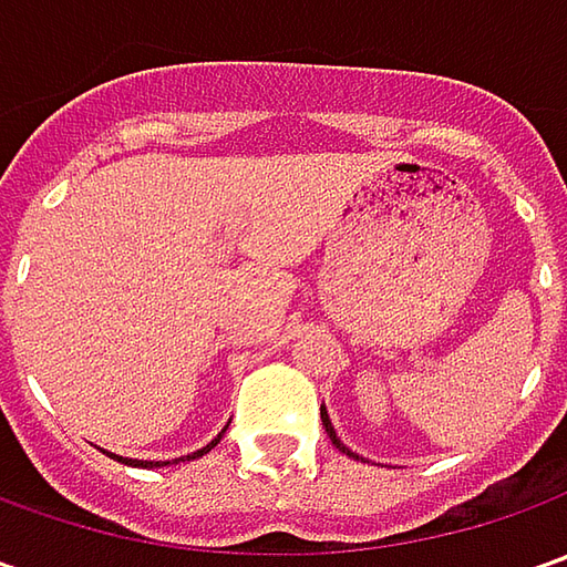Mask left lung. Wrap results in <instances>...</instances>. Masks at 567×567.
<instances>
[{"label":"left lung","instance_id":"8db88e82","mask_svg":"<svg viewBox=\"0 0 567 567\" xmlns=\"http://www.w3.org/2000/svg\"><path fill=\"white\" fill-rule=\"evenodd\" d=\"M321 425H324V432H328V439L334 442V447H338V451H343V454H350V457H357V461H360V454H353L350 447H347V445H343V442H340L338 432H334V425H331V420H328V413H324V410H321Z\"/></svg>","mask_w":567,"mask_h":567}]
</instances>
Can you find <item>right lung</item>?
<instances>
[{
  "label": "right lung",
  "mask_w": 567,
  "mask_h": 567,
  "mask_svg": "<svg viewBox=\"0 0 567 567\" xmlns=\"http://www.w3.org/2000/svg\"><path fill=\"white\" fill-rule=\"evenodd\" d=\"M224 432H227V429H224ZM217 442H220V435H217V439H214L210 445L202 447V451H195V454H186V457H179V461H195V457L207 454V451L217 445ZM106 454H110V451H106ZM110 457H120V454H110ZM120 461H122V464H132V467H166V464H169V461H132V457H120ZM173 464H176V461H173Z\"/></svg>",
  "instance_id": "right-lung-1"
}]
</instances>
